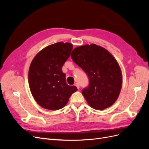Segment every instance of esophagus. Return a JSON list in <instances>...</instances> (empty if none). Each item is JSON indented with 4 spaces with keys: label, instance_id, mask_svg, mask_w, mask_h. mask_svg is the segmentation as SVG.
<instances>
[{
    "label": "esophagus",
    "instance_id": "34e87169",
    "mask_svg": "<svg viewBox=\"0 0 149 149\" xmlns=\"http://www.w3.org/2000/svg\"><path fill=\"white\" fill-rule=\"evenodd\" d=\"M74 85L76 86V87H77V88H78V89H79V84H78V83H76L74 84Z\"/></svg>",
    "mask_w": 149,
    "mask_h": 149
}]
</instances>
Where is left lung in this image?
<instances>
[{
  "label": "left lung",
  "mask_w": 149,
  "mask_h": 149,
  "mask_svg": "<svg viewBox=\"0 0 149 149\" xmlns=\"http://www.w3.org/2000/svg\"><path fill=\"white\" fill-rule=\"evenodd\" d=\"M71 57L88 76L89 85L83 89L82 94L89 105L103 110L113 104L121 89L122 73L111 54L92 44L74 48Z\"/></svg>",
  "instance_id": "8db88e82"
}]
</instances>
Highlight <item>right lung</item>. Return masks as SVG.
<instances>
[{
	"label": "right lung",
	"mask_w": 149,
	"mask_h": 149,
	"mask_svg": "<svg viewBox=\"0 0 149 149\" xmlns=\"http://www.w3.org/2000/svg\"><path fill=\"white\" fill-rule=\"evenodd\" d=\"M73 49L70 43L58 42L40 51L31 61L29 83L31 94L38 104L45 109L58 110L68 102L70 96L77 91L69 86L62 67Z\"/></svg>",
	"instance_id": "obj_1"
}]
</instances>
